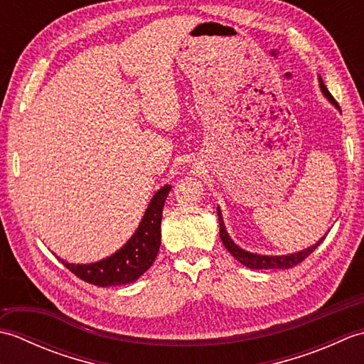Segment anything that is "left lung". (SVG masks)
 <instances>
[{
  "label": "left lung",
  "instance_id": "left-lung-1",
  "mask_svg": "<svg viewBox=\"0 0 364 364\" xmlns=\"http://www.w3.org/2000/svg\"><path fill=\"white\" fill-rule=\"evenodd\" d=\"M319 82H321V89L323 92V95H326L336 107H339V105L336 103V100L331 97V94L328 92V89L326 87L323 81L319 80ZM218 215H219V223H220V239H222L223 245H225V249L231 255H233V257L239 262H241V264H244L245 267H250V269H291L294 266H297L299 262L304 261L308 257V255H311L322 244L323 239H326V236H323L318 244L308 247V249L297 252V253L284 255V257H266V255H257V253H250V252H245L242 249H239V247L233 241H231L228 233H227L219 208H218Z\"/></svg>",
  "mask_w": 364,
  "mask_h": 364
}]
</instances>
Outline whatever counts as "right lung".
Returning <instances> with one entry per match:
<instances>
[{"label":"right lung","instance_id":"add662e5","mask_svg":"<svg viewBox=\"0 0 364 364\" xmlns=\"http://www.w3.org/2000/svg\"><path fill=\"white\" fill-rule=\"evenodd\" d=\"M170 189L172 186L166 184L154 194L136 233L109 258L94 262V264H70L63 259L60 261L81 280L102 286V288L136 282L153 264L158 255L161 245L162 208H164Z\"/></svg>","mask_w":364,"mask_h":364}]
</instances>
